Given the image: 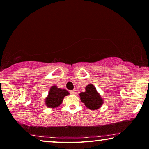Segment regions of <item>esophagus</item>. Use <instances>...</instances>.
Returning <instances> with one entry per match:
<instances>
[{
  "label": "esophagus",
  "instance_id": "1",
  "mask_svg": "<svg viewBox=\"0 0 149 149\" xmlns=\"http://www.w3.org/2000/svg\"><path fill=\"white\" fill-rule=\"evenodd\" d=\"M70 94H74V95H77V90H76V89H74V90H72V91H70Z\"/></svg>",
  "mask_w": 149,
  "mask_h": 149
}]
</instances>
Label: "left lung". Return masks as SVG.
<instances>
[{"instance_id": "8db88e82", "label": "left lung", "mask_w": 149, "mask_h": 149, "mask_svg": "<svg viewBox=\"0 0 149 149\" xmlns=\"http://www.w3.org/2000/svg\"><path fill=\"white\" fill-rule=\"evenodd\" d=\"M79 96L82 103L91 110L100 108L104 104V99L92 84L87 85L85 88V92H80Z\"/></svg>"}]
</instances>
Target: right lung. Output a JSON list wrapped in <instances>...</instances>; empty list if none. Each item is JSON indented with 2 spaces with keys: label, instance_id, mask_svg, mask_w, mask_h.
<instances>
[{
  "label": "right lung",
  "instance_id": "right-lung-1",
  "mask_svg": "<svg viewBox=\"0 0 149 149\" xmlns=\"http://www.w3.org/2000/svg\"><path fill=\"white\" fill-rule=\"evenodd\" d=\"M70 93L67 90L58 88L53 85L50 88L47 96L45 99V106L49 108H55L62 104L63 99Z\"/></svg>",
  "mask_w": 149,
  "mask_h": 149
}]
</instances>
